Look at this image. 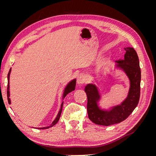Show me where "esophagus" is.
<instances>
[{"label":"esophagus","instance_id":"obj_1","mask_svg":"<svg viewBox=\"0 0 156 156\" xmlns=\"http://www.w3.org/2000/svg\"><path fill=\"white\" fill-rule=\"evenodd\" d=\"M86 81V77L84 76V75L83 74H80L79 76L77 77V83L80 85V84H83Z\"/></svg>","mask_w":156,"mask_h":156}]
</instances>
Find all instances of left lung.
I'll return each instance as SVG.
<instances>
[{"mask_svg":"<svg viewBox=\"0 0 156 156\" xmlns=\"http://www.w3.org/2000/svg\"><path fill=\"white\" fill-rule=\"evenodd\" d=\"M125 50L126 52L124 58L116 61L114 68L111 69V73L116 69L122 70L129 79V88L124 100L120 104L111 106L108 108H102L100 106L101 96L98 87L94 84V82L97 81V78L94 79L92 83L87 84L84 88L88 98V116L94 124L108 126L120 123L131 114L138 105L141 79L139 57L133 48L128 47Z\"/></svg>","mask_w":156,"mask_h":156,"instance_id":"left-lung-1","label":"left lung"}]
</instances>
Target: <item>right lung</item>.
Returning <instances> with one entry per match:
<instances>
[{
    "instance_id": "obj_1",
    "label": "right lung",
    "mask_w": 156,
    "mask_h": 156,
    "mask_svg": "<svg viewBox=\"0 0 156 156\" xmlns=\"http://www.w3.org/2000/svg\"><path fill=\"white\" fill-rule=\"evenodd\" d=\"M11 71H12V68L10 69V71H9L8 74V88H7V96H8V101L9 104H11V100H10V75L11 73ZM75 86H76V79H74L72 81H69L68 84L66 85V87H65L64 90V92H63V94H62V100L65 98V97L67 96V94H68L69 93H70L71 92L74 91L75 89ZM63 103L64 101L62 102L61 103V105H60V110L58 112L57 115H56L55 119L53 120V122H52L51 124L49 126H46V127H36V129H48L51 127H53V126H55L57 122H58L59 119H60V117L61 115V113H62V107H63Z\"/></svg>"
}]
</instances>
